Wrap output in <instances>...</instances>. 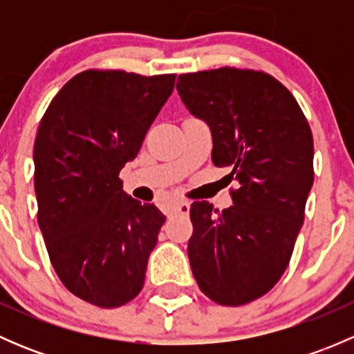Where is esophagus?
I'll return each mask as SVG.
<instances>
[{
    "label": "esophagus",
    "instance_id": "esophagus-1",
    "mask_svg": "<svg viewBox=\"0 0 354 354\" xmlns=\"http://www.w3.org/2000/svg\"><path fill=\"white\" fill-rule=\"evenodd\" d=\"M188 212H190V203L188 202H176L174 205H171V214H183V216H187Z\"/></svg>",
    "mask_w": 354,
    "mask_h": 354
}]
</instances>
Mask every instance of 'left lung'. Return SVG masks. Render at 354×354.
<instances>
[{
	"label": "left lung",
	"instance_id": "obj_1",
	"mask_svg": "<svg viewBox=\"0 0 354 354\" xmlns=\"http://www.w3.org/2000/svg\"><path fill=\"white\" fill-rule=\"evenodd\" d=\"M178 94L212 131V162L238 181L230 209L194 202L188 257L200 291L240 306L288 269L313 185V137L291 92L272 75L223 66L183 73Z\"/></svg>",
	"mask_w": 354,
	"mask_h": 354
}]
</instances>
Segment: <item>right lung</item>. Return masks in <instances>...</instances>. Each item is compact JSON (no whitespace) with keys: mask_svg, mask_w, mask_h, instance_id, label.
I'll return each instance as SVG.
<instances>
[{"mask_svg":"<svg viewBox=\"0 0 354 354\" xmlns=\"http://www.w3.org/2000/svg\"><path fill=\"white\" fill-rule=\"evenodd\" d=\"M174 73L80 71L46 109L34 142L37 223L59 281L77 298L127 305L166 217L123 192L120 171L174 87Z\"/></svg>","mask_w":354,"mask_h":354,"instance_id":"right-lung-1","label":"right lung"}]
</instances>
